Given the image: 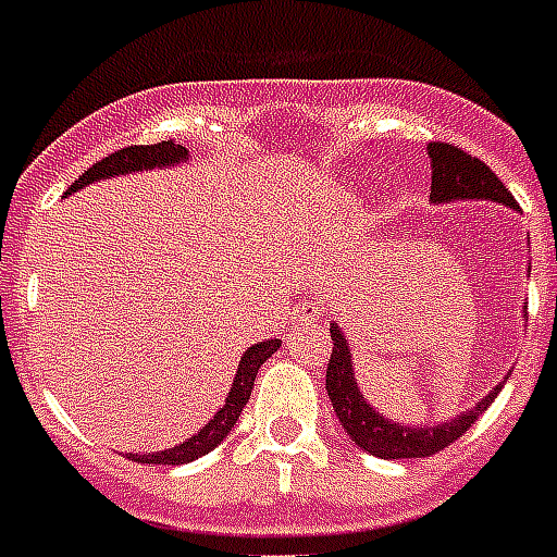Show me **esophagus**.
Masks as SVG:
<instances>
[{
  "instance_id": "1",
  "label": "esophagus",
  "mask_w": 557,
  "mask_h": 557,
  "mask_svg": "<svg viewBox=\"0 0 557 557\" xmlns=\"http://www.w3.org/2000/svg\"><path fill=\"white\" fill-rule=\"evenodd\" d=\"M310 315H313V305H310L307 299L296 301V307H293V319H296V322H305V319H310Z\"/></svg>"
}]
</instances>
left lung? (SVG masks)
<instances>
[{"label": "left lung", "instance_id": "8db88e82", "mask_svg": "<svg viewBox=\"0 0 557 557\" xmlns=\"http://www.w3.org/2000/svg\"><path fill=\"white\" fill-rule=\"evenodd\" d=\"M431 154V198L437 203L457 201V198H492L497 203L518 209V201L511 193L500 184V177L483 163L480 158H471L451 144H434L429 146ZM333 354L327 362V397L333 403V411L345 425L356 446L371 451L373 457H385V460H411V457H431L448 448L460 434L480 420V413L486 411L488 403L497 397L495 388L480 405L471 411L460 413L451 422L434 425V429H405L399 422H388L385 417L373 411L371 405L359 397L354 380V364H350L348 342L342 336L339 327H331Z\"/></svg>", "mask_w": 557, "mask_h": 557}]
</instances>
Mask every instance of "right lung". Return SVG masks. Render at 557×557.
<instances>
[{
  "label": "right lung",
  "instance_id": "1",
  "mask_svg": "<svg viewBox=\"0 0 557 557\" xmlns=\"http://www.w3.org/2000/svg\"><path fill=\"white\" fill-rule=\"evenodd\" d=\"M184 158V146L172 144V140H160V144L152 146H126V149L111 152L109 158L97 160L95 166H88L86 172L65 189V195L77 193L79 186L91 184V181H100V177L123 175V172H140V169L152 166H169V163H181ZM278 345H282L278 339L258 342V345H252V348L242 356V364H238V371H235V382L233 388H230V397H226L224 408H221L195 437H189L186 443H181V446L169 448V451H158V455H132V460L160 462V466H181V462L198 460L201 455L212 451V448L233 431L235 420L242 417L244 405H247V399H250L252 394V382H256L258 368L278 350Z\"/></svg>",
  "mask_w": 557,
  "mask_h": 557
}]
</instances>
